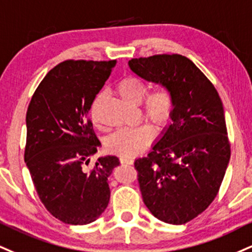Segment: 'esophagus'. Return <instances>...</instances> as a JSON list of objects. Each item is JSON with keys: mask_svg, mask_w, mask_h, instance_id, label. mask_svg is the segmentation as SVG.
I'll return each instance as SVG.
<instances>
[{"mask_svg": "<svg viewBox=\"0 0 252 252\" xmlns=\"http://www.w3.org/2000/svg\"><path fill=\"white\" fill-rule=\"evenodd\" d=\"M120 162L122 163V164H132V163H134V160H132L131 158H126V157H121Z\"/></svg>", "mask_w": 252, "mask_h": 252, "instance_id": "34e87169", "label": "esophagus"}]
</instances>
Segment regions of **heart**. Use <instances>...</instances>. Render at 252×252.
<instances>
[{
    "label": "heart",
    "instance_id": "1",
    "mask_svg": "<svg viewBox=\"0 0 252 252\" xmlns=\"http://www.w3.org/2000/svg\"><path fill=\"white\" fill-rule=\"evenodd\" d=\"M117 94L124 101L131 104H141V113L155 126H164L170 121L174 111V96L166 88H160L147 95V84L141 78L128 76L120 81L116 87ZM104 93H99L94 99L90 116L93 122L98 126L96 118V109L104 98ZM144 98V100L143 98ZM144 100L143 101L141 99ZM155 132L149 126H138L134 128L121 129L109 137L107 142L108 150L121 157L131 158L141 154L151 143Z\"/></svg>",
    "mask_w": 252,
    "mask_h": 252
}]
</instances>
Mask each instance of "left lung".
I'll use <instances>...</instances> for the list:
<instances>
[{
    "mask_svg": "<svg viewBox=\"0 0 252 252\" xmlns=\"http://www.w3.org/2000/svg\"><path fill=\"white\" fill-rule=\"evenodd\" d=\"M129 66L174 96L171 123L148 156L135 160V168L150 213L162 222L184 224L211 204L228 168L231 151L222 101L186 56L139 57Z\"/></svg>",
    "mask_w": 252,
    "mask_h": 252,
    "instance_id": "obj_1",
    "label": "left lung"
}]
</instances>
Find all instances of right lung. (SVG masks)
I'll return each instance as SVG.
<instances>
[{
    "label": "right lung",
    "mask_w": 252,
    "mask_h": 252,
    "mask_svg": "<svg viewBox=\"0 0 252 252\" xmlns=\"http://www.w3.org/2000/svg\"><path fill=\"white\" fill-rule=\"evenodd\" d=\"M116 61H64L48 72L27 111L24 160L49 213L71 225L96 220L108 207V177L120 165L103 156L88 168L99 141L89 120Z\"/></svg>",
    "instance_id": "right-lung-1"
}]
</instances>
